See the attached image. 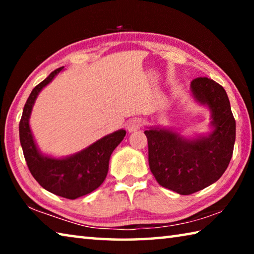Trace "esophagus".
<instances>
[{"label":"esophagus","mask_w":254,"mask_h":254,"mask_svg":"<svg viewBox=\"0 0 254 254\" xmlns=\"http://www.w3.org/2000/svg\"><path fill=\"white\" fill-rule=\"evenodd\" d=\"M142 127V120L140 119H132L127 124V130L128 132H135Z\"/></svg>","instance_id":"1"}]
</instances>
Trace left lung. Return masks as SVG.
Here are the masks:
<instances>
[{"instance_id":"1","label":"left lung","mask_w":254,"mask_h":254,"mask_svg":"<svg viewBox=\"0 0 254 254\" xmlns=\"http://www.w3.org/2000/svg\"><path fill=\"white\" fill-rule=\"evenodd\" d=\"M192 95L212 112L213 132L189 140L165 128L144 131L149 166L162 187L190 195L217 182L231 161L235 142V120L222 86L207 77L191 81Z\"/></svg>"}]
</instances>
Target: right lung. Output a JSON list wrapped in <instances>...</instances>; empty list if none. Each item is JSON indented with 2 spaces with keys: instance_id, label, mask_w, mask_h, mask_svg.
<instances>
[{
  "instance_id": "right-lung-1",
  "label": "right lung",
  "mask_w": 254,
  "mask_h": 254,
  "mask_svg": "<svg viewBox=\"0 0 254 254\" xmlns=\"http://www.w3.org/2000/svg\"><path fill=\"white\" fill-rule=\"evenodd\" d=\"M63 68L54 70L32 89L19 124L20 142L30 173L40 186L64 198L76 199L95 190L104 182L109 171L111 154L121 143L127 132L119 130L111 133L80 152L67 158L56 159L40 153L30 130V114L38 94Z\"/></svg>"
}]
</instances>
